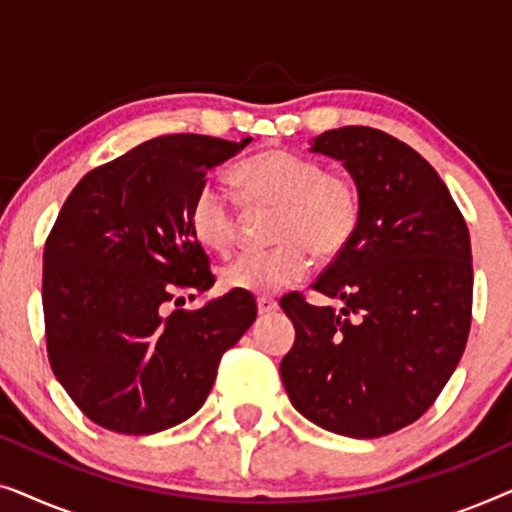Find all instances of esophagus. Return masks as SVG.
<instances>
[{
  "label": "esophagus",
  "instance_id": "obj_1",
  "mask_svg": "<svg viewBox=\"0 0 512 512\" xmlns=\"http://www.w3.org/2000/svg\"><path fill=\"white\" fill-rule=\"evenodd\" d=\"M256 305H258V314H272V312H277L279 310V305H277V300H272V298H258L256 300Z\"/></svg>",
  "mask_w": 512,
  "mask_h": 512
}]
</instances>
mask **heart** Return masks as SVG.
<instances>
[{"mask_svg": "<svg viewBox=\"0 0 512 512\" xmlns=\"http://www.w3.org/2000/svg\"><path fill=\"white\" fill-rule=\"evenodd\" d=\"M235 184L249 207H277L272 240L279 247L237 256L221 270L230 291L272 296L298 284L312 268V251L338 256L352 242L361 221V200L345 174L326 172L317 160L270 149L235 167ZM188 228L216 254L235 244L237 214L226 188L207 179L188 205Z\"/></svg>", "mask_w": 512, "mask_h": 512, "instance_id": "b5f03b06", "label": "heart"}]
</instances>
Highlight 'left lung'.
Returning <instances> with one entry per match:
<instances>
[{
    "label": "left lung",
    "mask_w": 512,
    "mask_h": 512,
    "mask_svg": "<svg viewBox=\"0 0 512 512\" xmlns=\"http://www.w3.org/2000/svg\"><path fill=\"white\" fill-rule=\"evenodd\" d=\"M340 160L361 221L314 291L345 303L282 310L296 342L279 373L293 408L321 429L380 438L424 415L450 380L471 328V237L438 172L408 144L363 125L314 137Z\"/></svg>",
    "instance_id": "left-lung-1"
}]
</instances>
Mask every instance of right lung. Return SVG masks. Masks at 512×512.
<instances>
[{"label":"right lung","mask_w":512,"mask_h":512,"mask_svg":"<svg viewBox=\"0 0 512 512\" xmlns=\"http://www.w3.org/2000/svg\"><path fill=\"white\" fill-rule=\"evenodd\" d=\"M249 142L149 139L88 172L62 205L44 249L48 361L104 429L149 436L186 422L223 352L254 324L256 300L242 291L170 312L181 291L214 286L188 205L207 172Z\"/></svg>","instance_id":"obj_1"}]
</instances>
